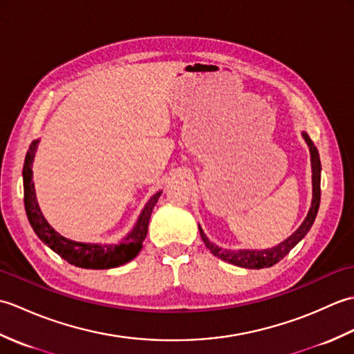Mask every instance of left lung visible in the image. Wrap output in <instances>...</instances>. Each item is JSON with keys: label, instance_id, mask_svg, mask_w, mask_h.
<instances>
[{"label": "left lung", "instance_id": "1", "mask_svg": "<svg viewBox=\"0 0 354 354\" xmlns=\"http://www.w3.org/2000/svg\"><path fill=\"white\" fill-rule=\"evenodd\" d=\"M303 137L306 140L307 145L310 147V158H312V181H313V199H312V207L307 213V217L304 222L301 223L293 234L286 239L284 242L280 245H277L270 250H263V251H250V250H242V251H230V250H223V248L216 246L214 243L209 242L207 236L204 234V231L199 227V232L202 237V242L205 243V246L209 250V252L214 254L216 257H219L223 261H228L231 265H236L240 268H246V269H263V268H270L274 266L275 263L284 259L286 255L290 252V250L295 246L299 240H301L307 232H309L310 227L313 225L315 217H317L318 208H319V201H321V161H319V155H318V149L315 147L313 141L309 138V135L303 133Z\"/></svg>", "mask_w": 354, "mask_h": 354}]
</instances>
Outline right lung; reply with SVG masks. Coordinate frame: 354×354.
<instances>
[{
  "label": "right lung",
  "instance_id": "add662e5",
  "mask_svg": "<svg viewBox=\"0 0 354 354\" xmlns=\"http://www.w3.org/2000/svg\"><path fill=\"white\" fill-rule=\"evenodd\" d=\"M37 140H35L28 147L26 155L24 169H22V178H24V205L28 222L32 225L33 231L37 234L42 242L47 245L50 250L55 251L57 255H61L71 265L85 269H109L122 266L124 263L131 261L133 257H137L141 251L142 242L147 236L149 219L152 214V209L156 205L158 198L161 196V192L153 194L147 205L140 214V219L135 225V228L131 231V234L123 239L120 245H91V243H79L73 242L62 237L61 234L53 230L48 222L42 216L39 205H37L35 187H33V171L32 164L36 153Z\"/></svg>",
  "mask_w": 354,
  "mask_h": 354
}]
</instances>
